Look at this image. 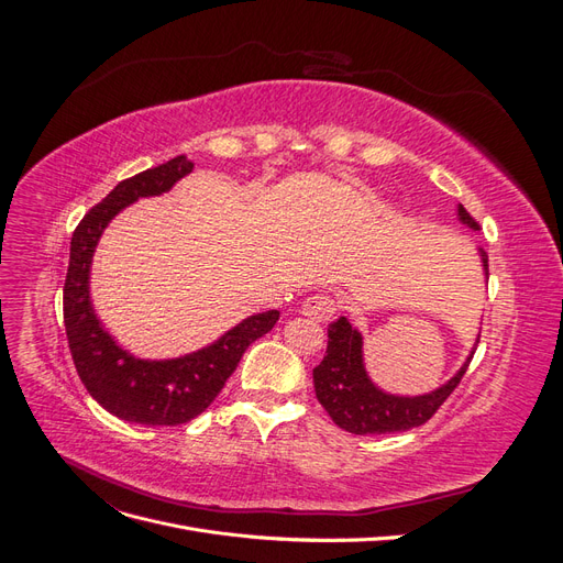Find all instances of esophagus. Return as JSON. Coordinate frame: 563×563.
Listing matches in <instances>:
<instances>
[{
	"instance_id": "1",
	"label": "esophagus",
	"mask_w": 563,
	"mask_h": 563,
	"mask_svg": "<svg viewBox=\"0 0 563 563\" xmlns=\"http://www.w3.org/2000/svg\"><path fill=\"white\" fill-rule=\"evenodd\" d=\"M338 310V300L329 294H312L302 300L300 312L314 321H331Z\"/></svg>"
}]
</instances>
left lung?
Segmentation results:
<instances>
[{"label":"left lung","mask_w":563,"mask_h":563,"mask_svg":"<svg viewBox=\"0 0 563 563\" xmlns=\"http://www.w3.org/2000/svg\"><path fill=\"white\" fill-rule=\"evenodd\" d=\"M457 216L472 230H479V223L457 207ZM484 269L488 272V255L482 249ZM460 368L455 376L439 387L432 395L422 397H395L385 395L373 385L362 362V335L350 327L345 317H340L329 327V347L323 362L314 368V391L319 404L327 408L331 420L352 434H391L420 428L428 422L444 404L453 389L463 380L472 362Z\"/></svg>","instance_id":"left-lung-1"}]
</instances>
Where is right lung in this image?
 Here are the masks:
<instances>
[{
  "mask_svg": "<svg viewBox=\"0 0 563 563\" xmlns=\"http://www.w3.org/2000/svg\"><path fill=\"white\" fill-rule=\"evenodd\" d=\"M192 166L180 155L122 180L79 220L73 234L70 265L63 286L67 345L89 395L106 411L129 422L183 424L197 418L225 387L246 347L279 321L277 310L253 314L195 354L168 362H145L119 347L96 319L89 300V267L106 225L139 197L172 190V185L190 174Z\"/></svg>",
  "mask_w": 563,
  "mask_h": 563,
  "instance_id": "1",
  "label": "right lung"
}]
</instances>
